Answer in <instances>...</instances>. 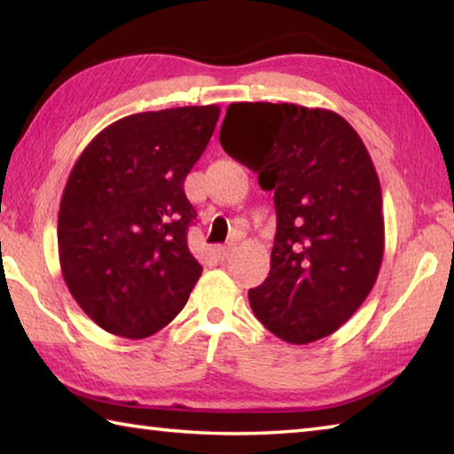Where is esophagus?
I'll return each mask as SVG.
<instances>
[{
	"label": "esophagus",
	"mask_w": 454,
	"mask_h": 454,
	"mask_svg": "<svg viewBox=\"0 0 454 454\" xmlns=\"http://www.w3.org/2000/svg\"><path fill=\"white\" fill-rule=\"evenodd\" d=\"M234 250H236V246H234V244H224V246H218V248H216V254H218V258H220V260H228L230 255L234 254Z\"/></svg>",
	"instance_id": "obj_1"
}]
</instances>
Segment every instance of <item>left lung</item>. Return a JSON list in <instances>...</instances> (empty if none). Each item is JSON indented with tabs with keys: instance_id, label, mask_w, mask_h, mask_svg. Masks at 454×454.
<instances>
[{
	"instance_id": "1",
	"label": "left lung",
	"mask_w": 454,
	"mask_h": 454,
	"mask_svg": "<svg viewBox=\"0 0 454 454\" xmlns=\"http://www.w3.org/2000/svg\"><path fill=\"white\" fill-rule=\"evenodd\" d=\"M220 145L274 192L271 266L248 292L254 316L294 345L332 335L365 301L383 260L381 184L364 141L333 111L232 103Z\"/></svg>"
}]
</instances>
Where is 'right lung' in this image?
Masks as SVG:
<instances>
[{"label":"right lung","mask_w":454,"mask_h":454,"mask_svg":"<svg viewBox=\"0 0 454 454\" xmlns=\"http://www.w3.org/2000/svg\"><path fill=\"white\" fill-rule=\"evenodd\" d=\"M218 117L216 105L129 114L73 167L57 222L61 271L105 332L143 340L186 306L202 266L188 248L196 210L183 186Z\"/></svg>","instance_id":"right-lung-1"}]
</instances>
